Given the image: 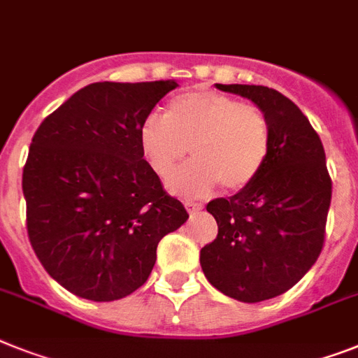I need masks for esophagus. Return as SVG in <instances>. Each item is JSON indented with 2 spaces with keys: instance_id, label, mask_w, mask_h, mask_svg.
Masks as SVG:
<instances>
[{
  "instance_id": "obj_1",
  "label": "esophagus",
  "mask_w": 358,
  "mask_h": 358,
  "mask_svg": "<svg viewBox=\"0 0 358 358\" xmlns=\"http://www.w3.org/2000/svg\"><path fill=\"white\" fill-rule=\"evenodd\" d=\"M185 206H186V210H188V214H190V215L197 214V212L203 208V205H199V203H194V201H185Z\"/></svg>"
}]
</instances>
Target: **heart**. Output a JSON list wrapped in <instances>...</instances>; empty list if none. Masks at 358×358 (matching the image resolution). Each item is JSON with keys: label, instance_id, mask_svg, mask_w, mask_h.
I'll use <instances>...</instances> for the list:
<instances>
[{"label": "heart", "instance_id": "obj_1", "mask_svg": "<svg viewBox=\"0 0 358 358\" xmlns=\"http://www.w3.org/2000/svg\"><path fill=\"white\" fill-rule=\"evenodd\" d=\"M138 143L162 182H170L190 150L196 161L173 186L190 196H206L220 182L230 192L249 188L267 164L273 133L258 106L217 91H194L176 96L166 117L148 115Z\"/></svg>", "mask_w": 358, "mask_h": 358}]
</instances>
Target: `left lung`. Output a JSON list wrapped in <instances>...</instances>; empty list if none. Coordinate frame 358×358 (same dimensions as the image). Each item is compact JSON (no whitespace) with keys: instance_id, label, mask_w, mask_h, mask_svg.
<instances>
[{"instance_id":"8db88e82","label":"left lung","mask_w":358,"mask_h":358,"mask_svg":"<svg viewBox=\"0 0 358 358\" xmlns=\"http://www.w3.org/2000/svg\"><path fill=\"white\" fill-rule=\"evenodd\" d=\"M215 87L264 109L273 144L249 188L206 205L217 221V238L201 249V268L227 296L264 302L296 285L320 256L331 177L318 133L292 100L265 85Z\"/></svg>"}]
</instances>
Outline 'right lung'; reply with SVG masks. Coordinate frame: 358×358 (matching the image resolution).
Instances as JSON below:
<instances>
[{
	"instance_id": "obj_1",
	"label": "right lung",
	"mask_w": 358,
	"mask_h": 358,
	"mask_svg": "<svg viewBox=\"0 0 358 358\" xmlns=\"http://www.w3.org/2000/svg\"><path fill=\"white\" fill-rule=\"evenodd\" d=\"M176 87L85 85L32 137L22 181L27 234L49 276L76 296L113 302L137 291L159 241L188 220L138 143L143 120Z\"/></svg>"
}]
</instances>
